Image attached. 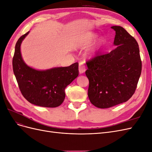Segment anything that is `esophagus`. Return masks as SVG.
<instances>
[{"mask_svg":"<svg viewBox=\"0 0 152 152\" xmlns=\"http://www.w3.org/2000/svg\"><path fill=\"white\" fill-rule=\"evenodd\" d=\"M79 73H83L86 72V66L84 65L83 63H80L79 64Z\"/></svg>","mask_w":152,"mask_h":152,"instance_id":"obj_1","label":"esophagus"}]
</instances>
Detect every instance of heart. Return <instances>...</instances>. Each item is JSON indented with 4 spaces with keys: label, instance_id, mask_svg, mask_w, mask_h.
I'll use <instances>...</instances> for the list:
<instances>
[{
    "label": "heart",
    "instance_id": "b5f03b06",
    "mask_svg": "<svg viewBox=\"0 0 152 152\" xmlns=\"http://www.w3.org/2000/svg\"><path fill=\"white\" fill-rule=\"evenodd\" d=\"M97 37V35L93 33H87L84 35L79 40L77 43V45L79 47H86L90 45L93 41ZM102 44V40L99 41V42L96 45V48L98 49Z\"/></svg>",
    "mask_w": 152,
    "mask_h": 152
}]
</instances>
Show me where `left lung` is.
<instances>
[{
  "mask_svg": "<svg viewBox=\"0 0 152 152\" xmlns=\"http://www.w3.org/2000/svg\"><path fill=\"white\" fill-rule=\"evenodd\" d=\"M111 28L115 31L113 44L117 48L108 53H97L86 61L89 99L99 108L112 107L129 99L135 93L141 73L136 39L122 26Z\"/></svg>",
  "mask_w": 152,
  "mask_h": 152,
  "instance_id": "1",
  "label": "left lung"
}]
</instances>
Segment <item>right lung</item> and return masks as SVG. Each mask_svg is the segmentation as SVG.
Listing matches in <instances>:
<instances>
[{
	"instance_id": "1",
	"label": "right lung",
	"mask_w": 152,
	"mask_h": 152,
	"mask_svg": "<svg viewBox=\"0 0 152 152\" xmlns=\"http://www.w3.org/2000/svg\"><path fill=\"white\" fill-rule=\"evenodd\" d=\"M28 33L18 40L12 58L13 72L18 86L22 95L30 103L42 107H57L65 99L66 86L79 75V63L44 71L27 66L22 59L20 45Z\"/></svg>"
}]
</instances>
